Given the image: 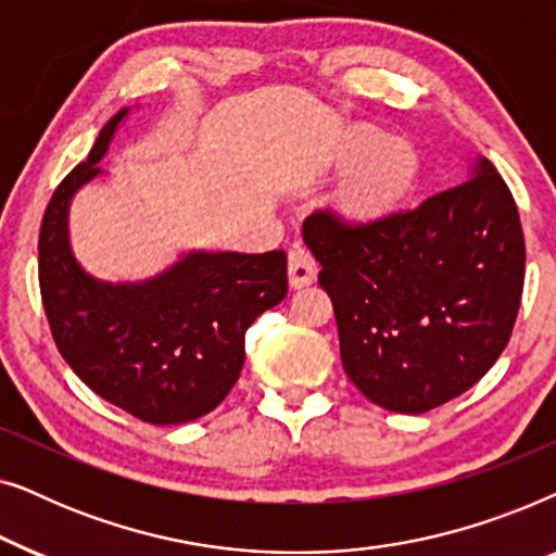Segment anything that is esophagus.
Instances as JSON below:
<instances>
[{"label":"esophagus","instance_id":"34e87169","mask_svg":"<svg viewBox=\"0 0 556 556\" xmlns=\"http://www.w3.org/2000/svg\"><path fill=\"white\" fill-rule=\"evenodd\" d=\"M316 273H318V263L316 257L311 255V250L303 245H293L291 253H288V278H291V286L303 288L314 283Z\"/></svg>","mask_w":556,"mask_h":556}]
</instances>
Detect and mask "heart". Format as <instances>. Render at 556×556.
Masks as SVG:
<instances>
[{
  "label": "heart",
  "instance_id": "1",
  "mask_svg": "<svg viewBox=\"0 0 556 556\" xmlns=\"http://www.w3.org/2000/svg\"><path fill=\"white\" fill-rule=\"evenodd\" d=\"M402 156H405L402 147H390L382 156H379V162L364 174L359 187H356V194H354L356 207L362 210L375 207V204L384 200V197H390L392 192H397V189L407 185L409 174H407V166L402 164Z\"/></svg>",
  "mask_w": 556,
  "mask_h": 556
}]
</instances>
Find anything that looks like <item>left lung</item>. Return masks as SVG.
Returning <instances> with one entry per match:
<instances>
[{"mask_svg": "<svg viewBox=\"0 0 556 556\" xmlns=\"http://www.w3.org/2000/svg\"><path fill=\"white\" fill-rule=\"evenodd\" d=\"M333 303L341 364L364 397L420 415L470 390L504 352L521 306L523 232L506 181L478 159L417 207L303 223Z\"/></svg>", "mask_w": 556, "mask_h": 556, "instance_id": "8db88e82", "label": "left lung"}]
</instances>
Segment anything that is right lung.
Wrapping results in <instances>:
<instances>
[{
    "mask_svg": "<svg viewBox=\"0 0 556 556\" xmlns=\"http://www.w3.org/2000/svg\"><path fill=\"white\" fill-rule=\"evenodd\" d=\"M126 113L101 128L45 210L42 306L63 359L96 394L143 422H192L238 382L250 324L286 299V253L194 250L139 283H105L83 270L67 238L71 200L103 174L98 162Z\"/></svg>",
    "mask_w": 556,
    "mask_h": 556,
    "instance_id": "right-lung-1",
    "label": "right lung"
}]
</instances>
